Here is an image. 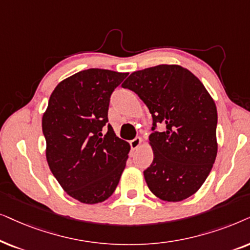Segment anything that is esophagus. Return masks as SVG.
<instances>
[{
    "label": "esophagus",
    "instance_id": "esophagus-1",
    "mask_svg": "<svg viewBox=\"0 0 250 250\" xmlns=\"http://www.w3.org/2000/svg\"><path fill=\"white\" fill-rule=\"evenodd\" d=\"M142 141H143V139L141 137H136V138L132 139V141H130V147H131V149L138 148L139 146H141V144H142Z\"/></svg>",
    "mask_w": 250,
    "mask_h": 250
}]
</instances>
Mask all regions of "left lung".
Instances as JSON below:
<instances>
[{
    "mask_svg": "<svg viewBox=\"0 0 250 250\" xmlns=\"http://www.w3.org/2000/svg\"><path fill=\"white\" fill-rule=\"evenodd\" d=\"M147 106L153 119L149 144L154 158L144 170L153 194L177 202L194 194L217 155V109L194 74L178 65H158L131 73L122 83ZM161 123L165 132L156 130Z\"/></svg>",
    "mask_w": 250,
    "mask_h": 250,
    "instance_id": "left-lung-1",
    "label": "left lung"
}]
</instances>
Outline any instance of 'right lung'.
<instances>
[{
    "instance_id": "1",
    "label": "right lung",
    "mask_w": 250,
    "mask_h": 250,
    "mask_svg": "<svg viewBox=\"0 0 250 250\" xmlns=\"http://www.w3.org/2000/svg\"><path fill=\"white\" fill-rule=\"evenodd\" d=\"M127 76L101 68L76 73L56 86L43 114L50 170L82 204L111 197L125 167L130 145L116 137L107 113L112 92Z\"/></svg>"
}]
</instances>
